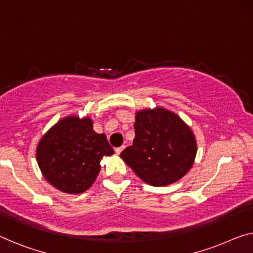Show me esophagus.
I'll return each instance as SVG.
<instances>
[{
  "label": "esophagus",
  "instance_id": "obj_1",
  "mask_svg": "<svg viewBox=\"0 0 253 253\" xmlns=\"http://www.w3.org/2000/svg\"><path fill=\"white\" fill-rule=\"evenodd\" d=\"M124 149V146H121V147H118V148H115V153L116 154H121V151Z\"/></svg>",
  "mask_w": 253,
  "mask_h": 253
}]
</instances>
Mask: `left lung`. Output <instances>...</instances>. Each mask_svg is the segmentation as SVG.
I'll return each mask as SVG.
<instances>
[{"label": "left lung", "instance_id": "left-lung-1", "mask_svg": "<svg viewBox=\"0 0 253 253\" xmlns=\"http://www.w3.org/2000/svg\"><path fill=\"white\" fill-rule=\"evenodd\" d=\"M134 133L132 146L120 156L148 184L174 183L191 169L197 153L196 139L176 114L164 108L138 112Z\"/></svg>", "mask_w": 253, "mask_h": 253}]
</instances>
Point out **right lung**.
<instances>
[{"label":"right lung","mask_w":253,"mask_h":253,"mask_svg":"<svg viewBox=\"0 0 253 253\" xmlns=\"http://www.w3.org/2000/svg\"><path fill=\"white\" fill-rule=\"evenodd\" d=\"M114 150L90 119L70 116L57 122L40 141L37 162L46 180L67 193H81L94 183L100 159Z\"/></svg>","instance_id":"add662e5"}]
</instances>
